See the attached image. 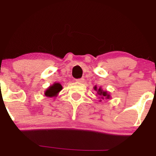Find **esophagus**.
Segmentation results:
<instances>
[{
  "label": "esophagus",
  "instance_id": "34e87169",
  "mask_svg": "<svg viewBox=\"0 0 156 156\" xmlns=\"http://www.w3.org/2000/svg\"><path fill=\"white\" fill-rule=\"evenodd\" d=\"M76 81L78 82V83H83V82H84V78H78V79L76 80Z\"/></svg>",
  "mask_w": 156,
  "mask_h": 156
}]
</instances>
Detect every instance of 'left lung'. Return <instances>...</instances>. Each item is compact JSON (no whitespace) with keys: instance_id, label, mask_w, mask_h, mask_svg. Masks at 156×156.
<instances>
[{"instance_id":"left-lung-1","label":"left lung","mask_w":156,"mask_h":156,"mask_svg":"<svg viewBox=\"0 0 156 156\" xmlns=\"http://www.w3.org/2000/svg\"><path fill=\"white\" fill-rule=\"evenodd\" d=\"M94 89H95V90L97 91L98 90V89H97V87H94ZM98 94H99V95H101V98H109V97H110V95H109V94H107L106 92H104V91H103L102 90V89L100 88L99 89H98Z\"/></svg>"}]
</instances>
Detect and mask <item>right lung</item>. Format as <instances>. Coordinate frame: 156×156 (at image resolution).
I'll use <instances>...</instances> for the list:
<instances>
[{"label": "right lung", "mask_w": 156, "mask_h": 156, "mask_svg": "<svg viewBox=\"0 0 156 156\" xmlns=\"http://www.w3.org/2000/svg\"><path fill=\"white\" fill-rule=\"evenodd\" d=\"M62 89V87L60 83H55L53 84V86L50 87L44 94H45L46 96L48 97H53L55 96L58 92H60L61 90Z\"/></svg>", "instance_id": "obj_1"}]
</instances>
